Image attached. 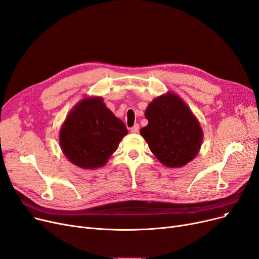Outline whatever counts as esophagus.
<instances>
[{
  "label": "esophagus",
  "instance_id": "34e87169",
  "mask_svg": "<svg viewBox=\"0 0 259 259\" xmlns=\"http://www.w3.org/2000/svg\"><path fill=\"white\" fill-rule=\"evenodd\" d=\"M139 129H140L139 123H136V125H134L133 127L130 128V131H131L132 133H138V132H139Z\"/></svg>",
  "mask_w": 259,
  "mask_h": 259
}]
</instances>
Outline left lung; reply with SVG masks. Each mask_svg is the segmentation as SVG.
<instances>
[{
	"mask_svg": "<svg viewBox=\"0 0 259 259\" xmlns=\"http://www.w3.org/2000/svg\"><path fill=\"white\" fill-rule=\"evenodd\" d=\"M148 125L141 136L163 165L182 167L194 160L203 140V131L194 113L179 95L157 96L145 111Z\"/></svg>",
	"mask_w": 259,
	"mask_h": 259,
	"instance_id": "obj_1",
	"label": "left lung"
}]
</instances>
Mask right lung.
<instances>
[{
  "label": "right lung",
  "mask_w": 259,
  "mask_h": 259,
  "mask_svg": "<svg viewBox=\"0 0 259 259\" xmlns=\"http://www.w3.org/2000/svg\"><path fill=\"white\" fill-rule=\"evenodd\" d=\"M128 130L99 96L84 97L63 121L59 143L62 152L74 165L96 169L107 164Z\"/></svg>",
  "instance_id": "obj_1"
}]
</instances>
